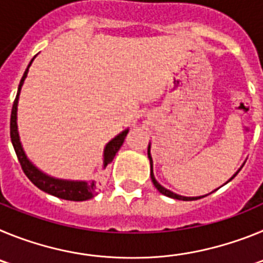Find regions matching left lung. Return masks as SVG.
Here are the masks:
<instances>
[{"instance_id":"left-lung-1","label":"left lung","mask_w":263,"mask_h":263,"mask_svg":"<svg viewBox=\"0 0 263 263\" xmlns=\"http://www.w3.org/2000/svg\"><path fill=\"white\" fill-rule=\"evenodd\" d=\"M147 154H148V158H150V167H152V174H150V175H152L153 184L155 185V188H157V190L160 192V194H162V195H166V196H168V197H173V199H176V200L190 201V200H196V199H200V197H185V196H180V195L174 194V192L168 191V190H166V188H164V187H162V185H160L159 183H158L157 180H155L154 174H153V159H152V157H150V150H148V152H147ZM236 175H237V174H234L233 178H234V176H236ZM233 178H232V179H233ZM232 179H231V180H232ZM201 197H204V196H201Z\"/></svg>"}]
</instances>
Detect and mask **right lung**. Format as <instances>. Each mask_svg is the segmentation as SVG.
<instances>
[{
    "mask_svg": "<svg viewBox=\"0 0 263 263\" xmlns=\"http://www.w3.org/2000/svg\"><path fill=\"white\" fill-rule=\"evenodd\" d=\"M31 62H30V64H31ZM29 67H27V69L25 71V73H23L22 79H21L20 87H18V93L17 96H15V100H14L13 108H11V116H10L11 143H13V147L14 150H15V154H17L18 160H20L23 173H25V175L30 179V182H31L34 185H36L39 190L47 192V194L50 195H53V196L60 197V199L71 200V201H84V200H88V199H92V197L96 196L97 192H99V187L96 185V183L95 182H66V180H59V179L50 178V176L42 174L39 170H36L35 167L32 166V164L29 162V159L26 158V155H25V153H23V148L22 146H21L20 137H18V130H17V105H18V96H20L21 87H22L25 78L27 76ZM126 136H127V130H125V132L118 134L115 139H111L110 142L106 145L105 152H104V162H105V166H108L111 160L115 159L116 154H117V152L120 150L122 143H124L125 137Z\"/></svg>",
    "mask_w": 263,
    "mask_h": 263,
    "instance_id": "obj_1",
    "label": "right lung"
}]
</instances>
